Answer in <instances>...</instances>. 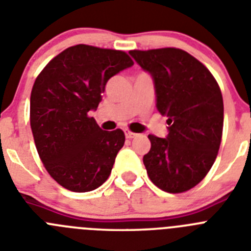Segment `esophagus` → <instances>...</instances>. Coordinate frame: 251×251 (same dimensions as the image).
I'll use <instances>...</instances> for the list:
<instances>
[{
  "label": "esophagus",
  "instance_id": "1",
  "mask_svg": "<svg viewBox=\"0 0 251 251\" xmlns=\"http://www.w3.org/2000/svg\"><path fill=\"white\" fill-rule=\"evenodd\" d=\"M124 133H126V137H127L128 139H132V138H134V137L137 136L136 133L130 132V130H128V129H126V130H124Z\"/></svg>",
  "mask_w": 251,
  "mask_h": 251
}]
</instances>
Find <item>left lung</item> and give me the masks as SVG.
I'll return each mask as SVG.
<instances>
[{"instance_id":"1","label":"left lung","mask_w":251,"mask_h":251,"mask_svg":"<svg viewBox=\"0 0 251 251\" xmlns=\"http://www.w3.org/2000/svg\"><path fill=\"white\" fill-rule=\"evenodd\" d=\"M150 73L157 110L167 117L166 138L150 134L151 150L143 157L148 177L158 188L179 194L207 175L220 148L224 101L215 77L181 49L129 51Z\"/></svg>"}]
</instances>
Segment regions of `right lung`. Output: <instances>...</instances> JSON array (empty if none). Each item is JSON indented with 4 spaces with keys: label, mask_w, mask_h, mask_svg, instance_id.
Instances as JSON below:
<instances>
[{
    "label": "right lung",
    "mask_w": 251,
    "mask_h": 251,
    "mask_svg": "<svg viewBox=\"0 0 251 251\" xmlns=\"http://www.w3.org/2000/svg\"><path fill=\"white\" fill-rule=\"evenodd\" d=\"M133 60L124 51L89 45L68 48L35 80L30 124L37 153L59 185L93 191L105 182L126 137L103 130L89 117L101 100L106 81Z\"/></svg>",
    "instance_id": "obj_1"
}]
</instances>
